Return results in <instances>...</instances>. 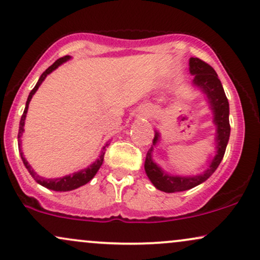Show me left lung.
Wrapping results in <instances>:
<instances>
[{
	"mask_svg": "<svg viewBox=\"0 0 260 260\" xmlns=\"http://www.w3.org/2000/svg\"><path fill=\"white\" fill-rule=\"evenodd\" d=\"M189 72L194 76L193 78V84L197 88L207 95V99L210 109L214 113V123L216 124V142H217V151L215 157L211 161L210 166L207 171L203 172L202 175L193 176V177H182V176H172L164 172L161 168L154 162L151 159V153H153V147L159 140V133L155 132V137L153 139V145L149 149L145 157L144 169L147 176L151 183L154 184L157 189L162 190L166 193L182 192V190L190 189V188L198 186L207 181L211 175L215 172L221 162L223 155H225L226 147H228L230 138V121H229V101L226 98L225 91H223L222 84L220 82L219 77L214 68L207 62L202 61L198 57L189 58Z\"/></svg>",
	"mask_w": 260,
	"mask_h": 260,
	"instance_id": "obj_1",
	"label": "left lung"
}]
</instances>
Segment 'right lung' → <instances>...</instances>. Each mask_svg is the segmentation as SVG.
<instances>
[{"instance_id":"right-lung-1","label":"right lung","mask_w":260,"mask_h":260,"mask_svg":"<svg viewBox=\"0 0 260 260\" xmlns=\"http://www.w3.org/2000/svg\"><path fill=\"white\" fill-rule=\"evenodd\" d=\"M68 59H70V56H64V57L58 58L57 61H55V63L50 66V67L47 68V70L45 71L43 74H41L40 78H39V80H38L37 85H35L34 89H32V90L30 91V94H29V96H28V100H26L24 112H23L22 118H20V122H19V132H18V138H19L20 157H22L23 164H24V166L26 168V170L29 171V174L31 175V177L34 178V180L37 181L39 184H41V186L49 188V189L57 190V192H67V190L76 189V188H78L80 186H84V184L88 183V182L90 181L95 175H96V172L99 171L100 166L103 165L104 155H105V151H101V155L99 156V159H96V161H95L94 164H91L90 166H88L86 169L82 170V171L74 172V174H72V175H68V176H64V177H59V178H44V177H41V176H39L37 172H35L34 170L31 169V166L29 165V162L25 160L24 155H23L22 149H20V137H22L23 132H24V121H25V117H26V112H28L29 103H30L32 95L35 94V91L38 90L39 86H40L41 83L44 82V79L46 78L47 74L51 73L52 71H55L59 64H62L66 61H68ZM104 149H105V147H104Z\"/></svg>"}]
</instances>
